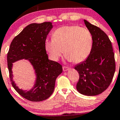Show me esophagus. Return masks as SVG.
Here are the masks:
<instances>
[{"instance_id":"1","label":"esophagus","mask_w":120,"mask_h":120,"mask_svg":"<svg viewBox=\"0 0 120 120\" xmlns=\"http://www.w3.org/2000/svg\"><path fill=\"white\" fill-rule=\"evenodd\" d=\"M63 71H68L69 69L68 67H65V66H64V67H63Z\"/></svg>"}]
</instances>
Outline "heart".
<instances>
[{"label": "heart", "mask_w": 120, "mask_h": 120, "mask_svg": "<svg viewBox=\"0 0 120 120\" xmlns=\"http://www.w3.org/2000/svg\"><path fill=\"white\" fill-rule=\"evenodd\" d=\"M52 39L45 41V47L49 58L57 61L63 52L69 61L79 63L90 55L93 37L87 29L79 26H64L53 32Z\"/></svg>", "instance_id": "obj_1"}]
</instances>
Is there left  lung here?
<instances>
[{"instance_id":"1","label":"left lung","mask_w":120,"mask_h":120,"mask_svg":"<svg viewBox=\"0 0 120 120\" xmlns=\"http://www.w3.org/2000/svg\"><path fill=\"white\" fill-rule=\"evenodd\" d=\"M85 25L93 37L90 55L74 69L79 79L77 90L86 96H95L105 91L111 84L115 72V54L111 41L99 27L84 20Z\"/></svg>"}]
</instances>
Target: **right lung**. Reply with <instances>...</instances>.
<instances>
[{"label": "right lung", "mask_w": 120, "mask_h": 120, "mask_svg": "<svg viewBox=\"0 0 120 120\" xmlns=\"http://www.w3.org/2000/svg\"><path fill=\"white\" fill-rule=\"evenodd\" d=\"M52 27L50 22L29 25L15 37L8 52V68L12 86L30 101H41L49 98L54 91L56 78L63 72L62 66L49 60L45 49V41ZM23 59L31 64L36 75L34 85L29 90L20 89L13 79V63Z\"/></svg>", "instance_id": "1"}]
</instances>
